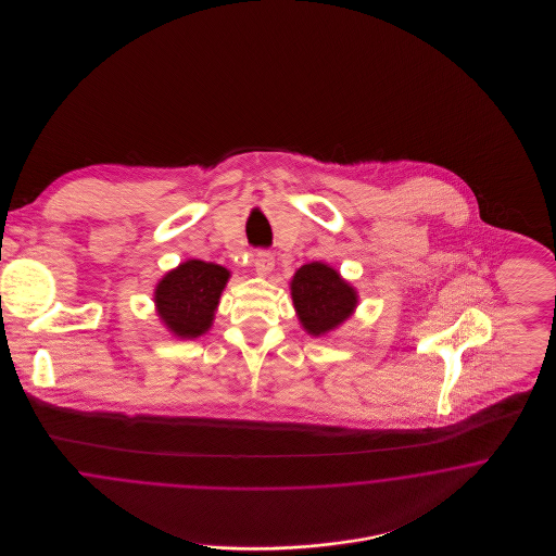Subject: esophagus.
I'll list each match as a JSON object with an SVG mask.
<instances>
[{
    "mask_svg": "<svg viewBox=\"0 0 556 556\" xmlns=\"http://www.w3.org/2000/svg\"><path fill=\"white\" fill-rule=\"evenodd\" d=\"M254 266H256V273L261 277H266L275 266V256L268 250H258L256 256H254Z\"/></svg>",
    "mask_w": 556,
    "mask_h": 556,
    "instance_id": "esophagus-1",
    "label": "esophagus"
}]
</instances>
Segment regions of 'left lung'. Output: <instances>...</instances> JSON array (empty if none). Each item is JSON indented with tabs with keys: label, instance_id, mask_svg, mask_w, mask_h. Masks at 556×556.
I'll list each match as a JSON object with an SVG mask.
<instances>
[{
	"label": "left lung",
	"instance_id": "1",
	"mask_svg": "<svg viewBox=\"0 0 556 556\" xmlns=\"http://www.w3.org/2000/svg\"><path fill=\"white\" fill-rule=\"evenodd\" d=\"M291 302L302 329L323 338L340 329L356 313L358 291L327 263L302 265L291 277Z\"/></svg>",
	"mask_w": 556,
	"mask_h": 556
}]
</instances>
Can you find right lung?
I'll return each mask as SVG.
<instances>
[{"label": "right lung", "instance_id": "right-lung-1", "mask_svg": "<svg viewBox=\"0 0 556 556\" xmlns=\"http://www.w3.org/2000/svg\"><path fill=\"white\" fill-rule=\"evenodd\" d=\"M229 279V268L198 258H189L170 268L154 288V306L160 323L177 340L206 336Z\"/></svg>", "mask_w": 556, "mask_h": 556}]
</instances>
